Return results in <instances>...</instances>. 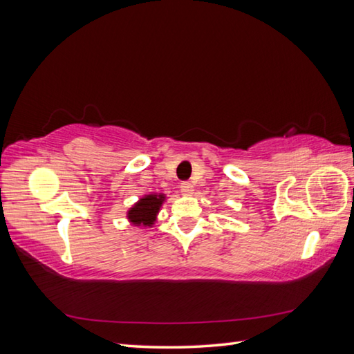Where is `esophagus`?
I'll return each mask as SVG.
<instances>
[{"mask_svg": "<svg viewBox=\"0 0 354 354\" xmlns=\"http://www.w3.org/2000/svg\"><path fill=\"white\" fill-rule=\"evenodd\" d=\"M193 184L192 183H183L180 184V192H183L184 194H192L193 193Z\"/></svg>", "mask_w": 354, "mask_h": 354, "instance_id": "1", "label": "esophagus"}]
</instances>
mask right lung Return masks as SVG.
Masks as SVG:
<instances>
[{"instance_id":"obj_1","label":"right lung","mask_w":354,"mask_h":354,"mask_svg":"<svg viewBox=\"0 0 354 354\" xmlns=\"http://www.w3.org/2000/svg\"><path fill=\"white\" fill-rule=\"evenodd\" d=\"M164 196L157 194H149L146 196L145 199H140V202L136 205L134 208H131L128 212L129 220L133 221L134 225H145L149 226L153 223L155 216L161 207V202Z\"/></svg>"}]
</instances>
